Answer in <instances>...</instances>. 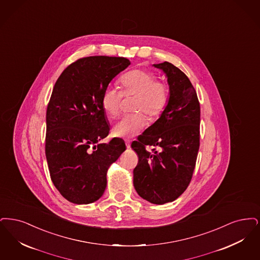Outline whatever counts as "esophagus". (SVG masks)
<instances>
[{
	"label": "esophagus",
	"mask_w": 260,
	"mask_h": 260,
	"mask_svg": "<svg viewBox=\"0 0 260 260\" xmlns=\"http://www.w3.org/2000/svg\"><path fill=\"white\" fill-rule=\"evenodd\" d=\"M125 144H126V147H127V148H130V147H131V145H130V141L126 140V141H125Z\"/></svg>",
	"instance_id": "34e87169"
}]
</instances>
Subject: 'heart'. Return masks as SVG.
<instances>
[{"mask_svg": "<svg viewBox=\"0 0 260 260\" xmlns=\"http://www.w3.org/2000/svg\"><path fill=\"white\" fill-rule=\"evenodd\" d=\"M122 93L109 86L102 94L101 105L104 112L114 118L120 111L122 94L133 95L136 100L134 112H143L149 118H155L165 110L169 100V90L165 83L157 81L156 76L146 70H132L120 79ZM147 124L146 117L141 113L123 116L113 129V136L118 138H130L138 135Z\"/></svg>", "mask_w": 260, "mask_h": 260, "instance_id": "1", "label": "heart"}]
</instances>
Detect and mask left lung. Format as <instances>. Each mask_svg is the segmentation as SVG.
<instances>
[{"instance_id":"8db88e82","label":"left lung","mask_w":260,"mask_h":260,"mask_svg":"<svg viewBox=\"0 0 260 260\" xmlns=\"http://www.w3.org/2000/svg\"><path fill=\"white\" fill-rule=\"evenodd\" d=\"M152 66L167 78L169 100L158 119L131 145L139 156L133 183L143 199L162 205L179 198L191 181L200 145V104L180 69L169 62ZM147 145L154 147L151 152Z\"/></svg>"}]
</instances>
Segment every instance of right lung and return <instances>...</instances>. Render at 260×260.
I'll use <instances>...</instances> for the list:
<instances>
[{
  "label": "right lung",
  "instance_id": "1",
  "mask_svg": "<svg viewBox=\"0 0 260 260\" xmlns=\"http://www.w3.org/2000/svg\"><path fill=\"white\" fill-rule=\"evenodd\" d=\"M131 62L124 57L79 59L57 79L46 111L45 156L58 191L74 204H90L107 187V172L126 149L113 138L101 105L109 83Z\"/></svg>",
  "mask_w": 260,
  "mask_h": 260
}]
</instances>
